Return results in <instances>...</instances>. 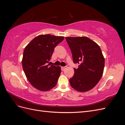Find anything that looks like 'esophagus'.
I'll use <instances>...</instances> for the list:
<instances>
[{"label":"esophagus","instance_id":"obj_1","mask_svg":"<svg viewBox=\"0 0 125 125\" xmlns=\"http://www.w3.org/2000/svg\"><path fill=\"white\" fill-rule=\"evenodd\" d=\"M66 69V67H61V69L62 71H64Z\"/></svg>","mask_w":125,"mask_h":125}]
</instances>
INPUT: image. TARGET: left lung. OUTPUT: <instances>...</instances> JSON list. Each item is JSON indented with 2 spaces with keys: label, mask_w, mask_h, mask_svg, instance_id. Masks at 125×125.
Returning <instances> with one entry per match:
<instances>
[{
  "label": "left lung",
  "mask_w": 125,
  "mask_h": 125,
  "mask_svg": "<svg viewBox=\"0 0 125 125\" xmlns=\"http://www.w3.org/2000/svg\"><path fill=\"white\" fill-rule=\"evenodd\" d=\"M77 69L69 79L72 88L79 92L91 90L99 82L103 73L105 59L100 46L85 36L66 37Z\"/></svg>",
  "instance_id": "8db88e82"
}]
</instances>
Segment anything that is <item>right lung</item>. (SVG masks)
<instances>
[{"instance_id":"right-lung-1","label":"right lung","mask_w":125,"mask_h":125,"mask_svg":"<svg viewBox=\"0 0 125 125\" xmlns=\"http://www.w3.org/2000/svg\"><path fill=\"white\" fill-rule=\"evenodd\" d=\"M63 39V36L40 35L25 47L22 67L28 81L36 89L47 91L56 85L61 68L54 65L49 66L47 63L51 59L54 48Z\"/></svg>"}]
</instances>
